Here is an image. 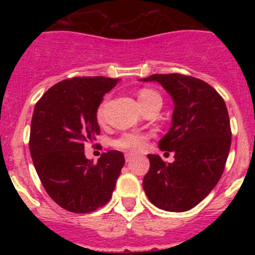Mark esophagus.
Segmentation results:
<instances>
[{
	"label": "esophagus",
	"instance_id": "esophagus-1",
	"mask_svg": "<svg viewBox=\"0 0 255 255\" xmlns=\"http://www.w3.org/2000/svg\"><path fill=\"white\" fill-rule=\"evenodd\" d=\"M132 157H134V154H132V153H126V154H125L126 162H130V161H131Z\"/></svg>",
	"mask_w": 255,
	"mask_h": 255
}]
</instances>
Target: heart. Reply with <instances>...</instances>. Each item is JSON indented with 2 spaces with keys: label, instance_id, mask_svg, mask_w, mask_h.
I'll return each mask as SVG.
<instances>
[{
  "label": "heart",
  "instance_id": "obj_1",
  "mask_svg": "<svg viewBox=\"0 0 255 255\" xmlns=\"http://www.w3.org/2000/svg\"><path fill=\"white\" fill-rule=\"evenodd\" d=\"M138 100L141 107H144L145 105H149V103L154 102V101H161L162 102L159 93H157L153 89H149V88H141L138 93ZM106 106H107V101L105 100L101 102V105L97 108V119L100 121H102L103 117H105ZM148 139H149V134H147V132L128 131L124 132L119 138L115 139L112 141V145L115 148H119V149L129 150V152H138V150H141L145 147Z\"/></svg>",
  "mask_w": 255,
  "mask_h": 255
}]
</instances>
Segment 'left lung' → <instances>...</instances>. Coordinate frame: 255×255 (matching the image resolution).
<instances>
[{
  "label": "left lung",
  "instance_id": "obj_1",
  "mask_svg": "<svg viewBox=\"0 0 255 255\" xmlns=\"http://www.w3.org/2000/svg\"><path fill=\"white\" fill-rule=\"evenodd\" d=\"M141 80L158 82L175 103L172 126L158 143L162 150L175 153V161L166 163L159 155L148 154L150 164L143 189L158 208L189 211L224 173L231 147L226 103L215 88L194 76L153 74Z\"/></svg>",
  "mask_w": 255,
  "mask_h": 255
}]
</instances>
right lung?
Instances as JSON below:
<instances>
[{"label": "right lung", "mask_w": 255, "mask_h": 255, "mask_svg": "<svg viewBox=\"0 0 255 255\" xmlns=\"http://www.w3.org/2000/svg\"><path fill=\"white\" fill-rule=\"evenodd\" d=\"M119 79L76 76L51 87L34 107L29 149L47 194L64 209L89 213L110 202L125 163L119 150L97 163L84 147L101 132L97 108Z\"/></svg>", "instance_id": "1"}]
</instances>
